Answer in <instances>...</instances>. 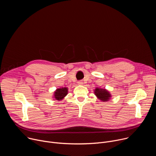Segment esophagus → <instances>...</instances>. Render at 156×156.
Masks as SVG:
<instances>
[{
  "label": "esophagus",
  "instance_id": "esophagus-1",
  "mask_svg": "<svg viewBox=\"0 0 156 156\" xmlns=\"http://www.w3.org/2000/svg\"><path fill=\"white\" fill-rule=\"evenodd\" d=\"M78 84L81 85V84H83V82L82 81H78Z\"/></svg>",
  "mask_w": 156,
  "mask_h": 156
}]
</instances>
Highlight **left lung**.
Returning <instances> with one entry per match:
<instances>
[{
	"mask_svg": "<svg viewBox=\"0 0 156 156\" xmlns=\"http://www.w3.org/2000/svg\"><path fill=\"white\" fill-rule=\"evenodd\" d=\"M94 94L97 96V98L100 99L102 102H106L108 101L110 98H111V94L110 93L107 91L105 89H102V88H96L94 90Z\"/></svg>",
	"mask_w": 156,
	"mask_h": 156,
	"instance_id": "obj_1",
	"label": "left lung"
}]
</instances>
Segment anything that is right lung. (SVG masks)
<instances>
[{"instance_id": "add662e5", "label": "right lung", "mask_w": 156, "mask_h": 156, "mask_svg": "<svg viewBox=\"0 0 156 156\" xmlns=\"http://www.w3.org/2000/svg\"><path fill=\"white\" fill-rule=\"evenodd\" d=\"M68 94V88L67 87H62L57 89L56 91L54 94V98L57 101L62 100Z\"/></svg>"}]
</instances>
